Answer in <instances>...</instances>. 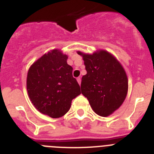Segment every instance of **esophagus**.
I'll return each instance as SVG.
<instances>
[{
    "label": "esophagus",
    "instance_id": "obj_1",
    "mask_svg": "<svg viewBox=\"0 0 154 154\" xmlns=\"http://www.w3.org/2000/svg\"><path fill=\"white\" fill-rule=\"evenodd\" d=\"M77 82H78L79 85H80V84H81V78H80V77L77 78Z\"/></svg>",
    "mask_w": 154,
    "mask_h": 154
}]
</instances>
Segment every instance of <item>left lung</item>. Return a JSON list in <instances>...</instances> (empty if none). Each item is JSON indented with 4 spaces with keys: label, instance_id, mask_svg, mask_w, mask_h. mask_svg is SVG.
Instances as JSON below:
<instances>
[{
    "label": "left lung",
    "instance_id": "8db88e82",
    "mask_svg": "<svg viewBox=\"0 0 154 154\" xmlns=\"http://www.w3.org/2000/svg\"><path fill=\"white\" fill-rule=\"evenodd\" d=\"M82 56L86 75L82 76L81 92L93 111L108 116L119 108L126 99L128 79L122 65L112 55L99 50L92 55L78 51Z\"/></svg>",
    "mask_w": 154,
    "mask_h": 154
}]
</instances>
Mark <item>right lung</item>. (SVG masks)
<instances>
[{
  "instance_id": "add662e5",
  "label": "right lung",
  "mask_w": 154,
  "mask_h": 154,
  "mask_svg": "<svg viewBox=\"0 0 154 154\" xmlns=\"http://www.w3.org/2000/svg\"><path fill=\"white\" fill-rule=\"evenodd\" d=\"M67 59L60 50L54 49L42 55L28 70L27 90L31 103L51 118L63 116L72 100L81 93Z\"/></svg>"
}]
</instances>
